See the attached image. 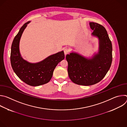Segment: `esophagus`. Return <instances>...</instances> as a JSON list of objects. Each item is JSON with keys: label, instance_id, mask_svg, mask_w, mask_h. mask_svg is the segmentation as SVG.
Here are the masks:
<instances>
[{"label": "esophagus", "instance_id": "esophagus-1", "mask_svg": "<svg viewBox=\"0 0 127 127\" xmlns=\"http://www.w3.org/2000/svg\"><path fill=\"white\" fill-rule=\"evenodd\" d=\"M69 51V49L68 48H65L64 49V54L65 55H66L67 54H68Z\"/></svg>", "mask_w": 127, "mask_h": 127}]
</instances>
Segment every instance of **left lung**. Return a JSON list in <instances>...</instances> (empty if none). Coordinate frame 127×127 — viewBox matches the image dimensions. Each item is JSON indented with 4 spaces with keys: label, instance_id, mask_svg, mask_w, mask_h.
<instances>
[{
    "label": "left lung",
    "instance_id": "8db88e82",
    "mask_svg": "<svg viewBox=\"0 0 127 127\" xmlns=\"http://www.w3.org/2000/svg\"><path fill=\"white\" fill-rule=\"evenodd\" d=\"M92 35L98 39L99 48L91 58L72 52L67 54L68 73L71 80L78 85L89 86L101 81L109 70L112 62V44L105 29L101 25L89 23Z\"/></svg>",
    "mask_w": 127,
    "mask_h": 127
}]
</instances>
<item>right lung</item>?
<instances>
[{
  "label": "right lung",
  "instance_id": "obj_1",
  "mask_svg": "<svg viewBox=\"0 0 127 127\" xmlns=\"http://www.w3.org/2000/svg\"><path fill=\"white\" fill-rule=\"evenodd\" d=\"M30 22L25 23L14 37L11 47L10 62L16 75L27 84L37 86L50 81L53 71L57 64L65 58L64 51L58 52L44 60L32 63L24 60L20 51V42L22 35Z\"/></svg>",
  "mask_w": 127,
  "mask_h": 127
}]
</instances>
